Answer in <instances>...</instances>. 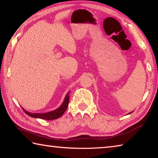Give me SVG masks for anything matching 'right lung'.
<instances>
[{
	"instance_id": "1",
	"label": "right lung",
	"mask_w": 158,
	"mask_h": 158,
	"mask_svg": "<svg viewBox=\"0 0 158 158\" xmlns=\"http://www.w3.org/2000/svg\"><path fill=\"white\" fill-rule=\"evenodd\" d=\"M69 93H70V92L66 94L64 98V101L62 106H61L59 108L54 110V111H51L46 113H30L27 112L26 110H25L24 109H23V110L26 114L33 118H41V119H45L48 121L56 119V118L62 117L64 113V112L66 110V109H67L69 102Z\"/></svg>"
}]
</instances>
